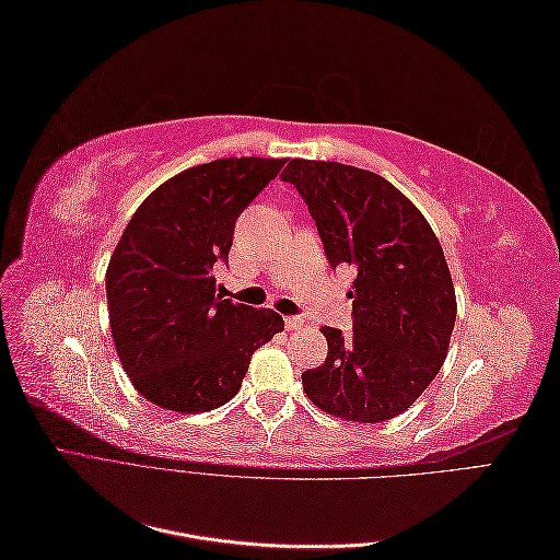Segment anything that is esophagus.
I'll return each instance as SVG.
<instances>
[{
  "mask_svg": "<svg viewBox=\"0 0 560 560\" xmlns=\"http://www.w3.org/2000/svg\"><path fill=\"white\" fill-rule=\"evenodd\" d=\"M284 325H287V329L294 331V329H301V327H303V319L290 315V317H284Z\"/></svg>",
  "mask_w": 560,
  "mask_h": 560,
  "instance_id": "1",
  "label": "esophagus"
}]
</instances>
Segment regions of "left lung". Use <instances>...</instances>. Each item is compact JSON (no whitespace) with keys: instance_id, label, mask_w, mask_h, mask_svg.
Returning <instances> with one entry per match:
<instances>
[{"instance_id":"left-lung-1","label":"left lung","mask_w":560,"mask_h":560,"mask_svg":"<svg viewBox=\"0 0 560 560\" xmlns=\"http://www.w3.org/2000/svg\"><path fill=\"white\" fill-rule=\"evenodd\" d=\"M282 179L306 200L329 266L358 273L352 331L322 327L327 360L303 371V389L336 418H395L446 360L457 308L444 249L413 202L376 173L294 159Z\"/></svg>"}]
</instances>
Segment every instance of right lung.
Listing matches in <instances>:
<instances>
[{
  "mask_svg": "<svg viewBox=\"0 0 560 560\" xmlns=\"http://www.w3.org/2000/svg\"><path fill=\"white\" fill-rule=\"evenodd\" d=\"M284 159H222L161 184L130 217L107 266L112 338L135 389L167 411H212L238 395L252 352L284 329L268 308L217 296L235 219Z\"/></svg>",
  "mask_w": 560,
  "mask_h": 560,
  "instance_id": "obj_1",
  "label": "right lung"
}]
</instances>
